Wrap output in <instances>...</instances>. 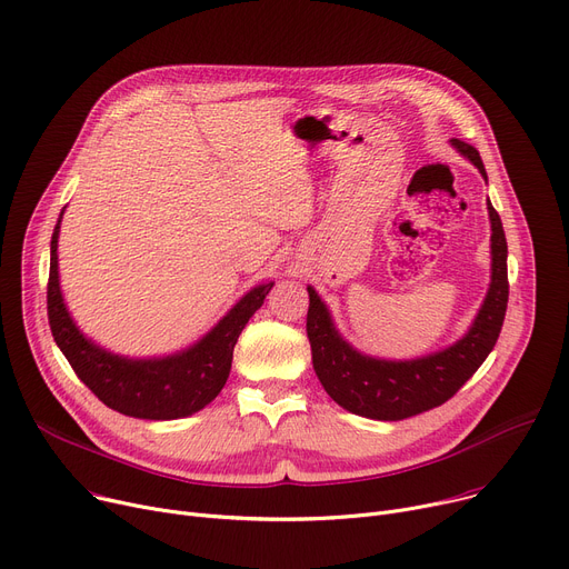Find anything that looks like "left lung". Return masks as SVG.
I'll return each instance as SVG.
<instances>
[{"mask_svg": "<svg viewBox=\"0 0 569 569\" xmlns=\"http://www.w3.org/2000/svg\"><path fill=\"white\" fill-rule=\"evenodd\" d=\"M450 146L465 156L487 180L480 153L460 141ZM491 223V281L469 331L456 343L426 357L391 361L352 348L340 336L316 288L309 290L307 333L313 370L325 391L343 409L375 421H402L443 405L495 350L508 309V242L503 223L487 199Z\"/></svg>", "mask_w": 569, "mask_h": 569, "instance_id": "8db88e82", "label": "left lung"}]
</instances>
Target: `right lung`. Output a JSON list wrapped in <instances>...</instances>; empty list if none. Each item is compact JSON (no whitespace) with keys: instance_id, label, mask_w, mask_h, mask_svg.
<instances>
[{"instance_id":"right-lung-1","label":"right lung","mask_w":569,"mask_h":569,"mask_svg":"<svg viewBox=\"0 0 569 569\" xmlns=\"http://www.w3.org/2000/svg\"><path fill=\"white\" fill-rule=\"evenodd\" d=\"M54 226L50 242V281H48V318L59 350L78 372L80 380L111 409L146 421L184 419L210 405L229 380L233 348L249 318L262 307L264 295L274 281L260 283L240 297L206 336L189 348L150 359H132L113 355L74 325L59 286V229Z\"/></svg>"}]
</instances>
